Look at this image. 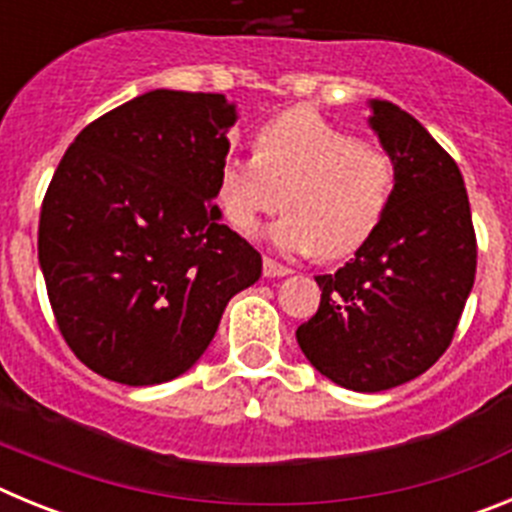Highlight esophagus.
<instances>
[{"label": "esophagus", "instance_id": "esophagus-1", "mask_svg": "<svg viewBox=\"0 0 512 512\" xmlns=\"http://www.w3.org/2000/svg\"><path fill=\"white\" fill-rule=\"evenodd\" d=\"M289 271H292L289 266L279 264V261L269 259V256L264 259V277H284V274H289Z\"/></svg>", "mask_w": 512, "mask_h": 512}]
</instances>
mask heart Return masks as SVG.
Segmentation results:
<instances>
[{
	"label": "heart",
	"mask_w": 512,
	"mask_h": 512,
	"mask_svg": "<svg viewBox=\"0 0 512 512\" xmlns=\"http://www.w3.org/2000/svg\"><path fill=\"white\" fill-rule=\"evenodd\" d=\"M253 151L225 158L217 179V205L241 233L251 235L287 194L274 241L287 251L323 248L328 259H343L377 233L390 210L397 176L390 153L310 107L264 122Z\"/></svg>",
	"instance_id": "1"
}]
</instances>
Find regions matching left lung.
Instances as JSON below:
<instances>
[{
	"label": "left lung",
	"mask_w": 512,
	"mask_h": 512,
	"mask_svg": "<svg viewBox=\"0 0 512 512\" xmlns=\"http://www.w3.org/2000/svg\"><path fill=\"white\" fill-rule=\"evenodd\" d=\"M372 128L395 161V194L377 233L336 274H318V312L297 343L330 382L382 392L420 377L451 346L477 271V235L461 171L392 102Z\"/></svg>",
	"instance_id": "1"
}]
</instances>
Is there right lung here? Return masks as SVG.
I'll return each instance as SVG.
<instances>
[{
  "mask_svg": "<svg viewBox=\"0 0 512 512\" xmlns=\"http://www.w3.org/2000/svg\"><path fill=\"white\" fill-rule=\"evenodd\" d=\"M233 104L140 94L89 122L40 207L38 259L63 341L99 377L146 387L205 354L261 253L215 205Z\"/></svg>",
  "mask_w": 512,
  "mask_h": 512,
  "instance_id": "obj_1",
  "label": "right lung"
}]
</instances>
